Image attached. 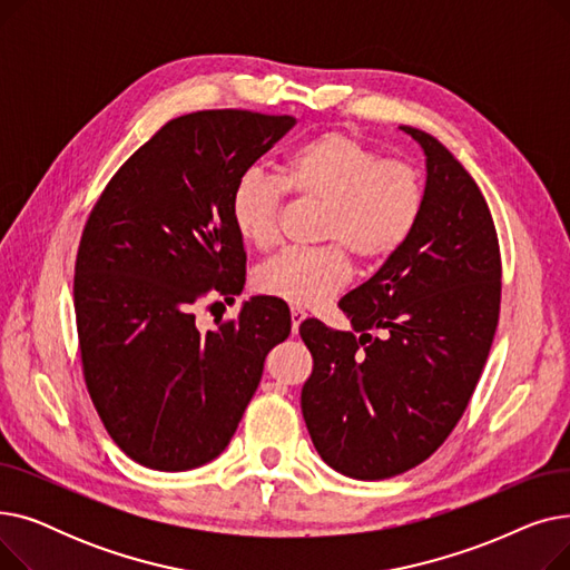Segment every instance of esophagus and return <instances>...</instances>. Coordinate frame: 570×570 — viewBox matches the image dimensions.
I'll return each mask as SVG.
<instances>
[{
  "label": "esophagus",
  "mask_w": 570,
  "mask_h": 570,
  "mask_svg": "<svg viewBox=\"0 0 570 570\" xmlns=\"http://www.w3.org/2000/svg\"><path fill=\"white\" fill-rule=\"evenodd\" d=\"M305 318H307V314L301 307H291V331H293V335H297V331H301V323Z\"/></svg>",
  "instance_id": "esophagus-1"
}]
</instances>
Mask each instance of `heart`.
I'll return each mask as SVG.
<instances>
[{
  "label": "heart",
  "mask_w": 570,
  "mask_h": 570,
  "mask_svg": "<svg viewBox=\"0 0 570 570\" xmlns=\"http://www.w3.org/2000/svg\"><path fill=\"white\" fill-rule=\"evenodd\" d=\"M286 191L323 203L318 239L331 245L284 249L256 269V288L297 307L323 305L348 282V254L361 263L393 256L423 209V185L402 159H381L363 138L325 131L297 145L279 179L249 170L230 194V219L245 245L267 249L279 237Z\"/></svg>",
  "instance_id": "1"
}]
</instances>
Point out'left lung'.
I'll list each match as a JSON object with an SVG mask.
<instances>
[{
  "instance_id": "1",
  "label": "left lung",
  "mask_w": 570,
  "mask_h": 570,
  "mask_svg": "<svg viewBox=\"0 0 570 570\" xmlns=\"http://www.w3.org/2000/svg\"><path fill=\"white\" fill-rule=\"evenodd\" d=\"M400 129L425 153L421 217L340 301L355 333L318 318L301 325L314 357L301 395L309 436L327 466L357 481L417 466L455 430L501 305L499 239L481 189L434 136Z\"/></svg>"
}]
</instances>
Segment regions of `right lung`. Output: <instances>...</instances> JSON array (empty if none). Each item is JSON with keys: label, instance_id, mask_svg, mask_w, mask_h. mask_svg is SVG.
<instances>
[{"label": "right lung", "instance_id": "right-lung-1", "mask_svg": "<svg viewBox=\"0 0 570 570\" xmlns=\"http://www.w3.org/2000/svg\"><path fill=\"white\" fill-rule=\"evenodd\" d=\"M291 115L198 110L122 164L87 217L73 277L82 376L112 441L138 464L187 471L228 445L269 348L291 333L277 297L200 333L194 305L237 295L247 254L230 194Z\"/></svg>", "mask_w": 570, "mask_h": 570}]
</instances>
